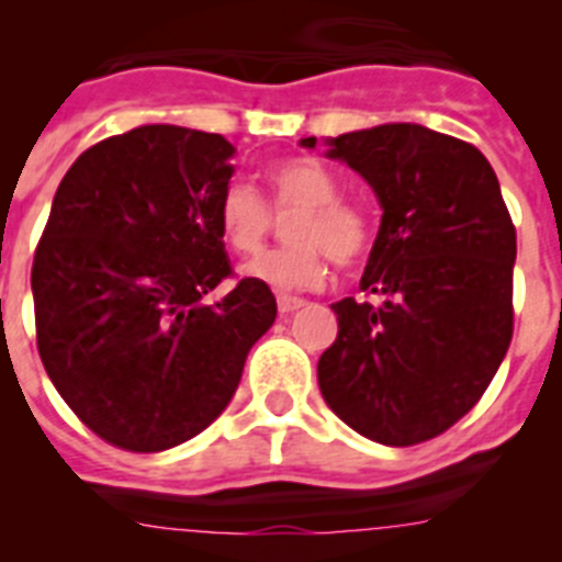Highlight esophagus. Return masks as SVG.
<instances>
[{
	"label": "esophagus",
	"mask_w": 562,
	"mask_h": 562,
	"mask_svg": "<svg viewBox=\"0 0 562 562\" xmlns=\"http://www.w3.org/2000/svg\"><path fill=\"white\" fill-rule=\"evenodd\" d=\"M304 304H306L304 297H295V295H278V312H281V315H292V312L301 310V306H304Z\"/></svg>",
	"instance_id": "34e87169"
}]
</instances>
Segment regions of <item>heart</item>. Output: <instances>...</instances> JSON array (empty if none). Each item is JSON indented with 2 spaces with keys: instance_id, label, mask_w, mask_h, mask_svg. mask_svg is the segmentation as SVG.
I'll return each instance as SVG.
<instances>
[{
  "instance_id": "1",
  "label": "heart",
  "mask_w": 562,
  "mask_h": 562,
  "mask_svg": "<svg viewBox=\"0 0 562 562\" xmlns=\"http://www.w3.org/2000/svg\"><path fill=\"white\" fill-rule=\"evenodd\" d=\"M272 205L297 213L286 227L292 247L267 250L241 267L247 278L272 290H315L329 276V258L357 265L369 250L371 220L357 202L340 200L337 177L315 157H290L267 168ZM216 225L231 250L256 252L270 233L272 216L250 182H231L216 202Z\"/></svg>"
}]
</instances>
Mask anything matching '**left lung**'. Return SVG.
Here are the masks:
<instances>
[{
	"mask_svg": "<svg viewBox=\"0 0 562 562\" xmlns=\"http://www.w3.org/2000/svg\"><path fill=\"white\" fill-rule=\"evenodd\" d=\"M326 146L382 207L360 278L382 301L331 304L337 340L317 360V385L351 430L408 448L473 408L509 349L515 227L493 166L450 134L385 123Z\"/></svg>",
	"mask_w": 562,
	"mask_h": 562,
	"instance_id": "left-lung-1",
	"label": "left lung"
}]
</instances>
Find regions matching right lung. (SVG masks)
<instances>
[{"mask_svg": "<svg viewBox=\"0 0 562 562\" xmlns=\"http://www.w3.org/2000/svg\"><path fill=\"white\" fill-rule=\"evenodd\" d=\"M236 148L222 134L137 126L64 173L33 258L36 342L69 408L109 445L160 453L233 400L276 321L270 286L231 276L216 202Z\"/></svg>", "mask_w": 562, "mask_h": 562, "instance_id": "obj_1", "label": "right lung"}]
</instances>
